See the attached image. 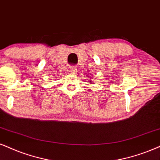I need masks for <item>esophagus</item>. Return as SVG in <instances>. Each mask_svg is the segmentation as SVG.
<instances>
[{
    "instance_id": "34e87169",
    "label": "esophagus",
    "mask_w": 160,
    "mask_h": 160,
    "mask_svg": "<svg viewBox=\"0 0 160 160\" xmlns=\"http://www.w3.org/2000/svg\"><path fill=\"white\" fill-rule=\"evenodd\" d=\"M68 71H69L70 73L72 74H75L76 72H77V67H75V66H69V68H68Z\"/></svg>"
}]
</instances>
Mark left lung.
Here are the masks:
<instances>
[{
    "label": "left lung",
    "instance_id": "1",
    "mask_svg": "<svg viewBox=\"0 0 160 160\" xmlns=\"http://www.w3.org/2000/svg\"><path fill=\"white\" fill-rule=\"evenodd\" d=\"M88 78H89V77H88ZM88 83H92V80H88Z\"/></svg>",
    "mask_w": 160,
    "mask_h": 160
}]
</instances>
